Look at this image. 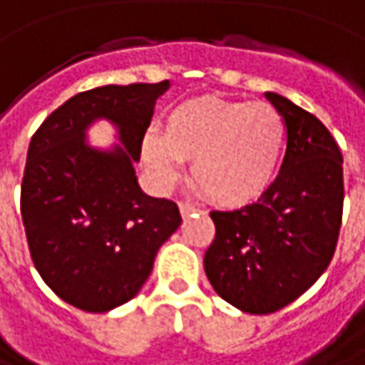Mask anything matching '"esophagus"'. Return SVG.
Listing matches in <instances>:
<instances>
[{
    "label": "esophagus",
    "mask_w": 365,
    "mask_h": 365,
    "mask_svg": "<svg viewBox=\"0 0 365 365\" xmlns=\"http://www.w3.org/2000/svg\"><path fill=\"white\" fill-rule=\"evenodd\" d=\"M197 210L193 207V205H189V203H180V216L182 218H189L191 214H195Z\"/></svg>",
    "instance_id": "34e87169"
}]
</instances>
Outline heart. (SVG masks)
<instances>
[{"label":"heart","instance_id":"b5f03b06","mask_svg":"<svg viewBox=\"0 0 365 365\" xmlns=\"http://www.w3.org/2000/svg\"><path fill=\"white\" fill-rule=\"evenodd\" d=\"M284 135V120L268 103L195 97L170 112L164 135L149 130L141 151L158 187H170L191 160V182L203 195L243 205L270 187Z\"/></svg>","mask_w":365,"mask_h":365}]
</instances>
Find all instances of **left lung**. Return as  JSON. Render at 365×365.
Returning <instances> with one entry per match:
<instances>
[{
  "label": "left lung",
  "instance_id": "1",
  "mask_svg": "<svg viewBox=\"0 0 365 365\" xmlns=\"http://www.w3.org/2000/svg\"><path fill=\"white\" fill-rule=\"evenodd\" d=\"M287 124L280 172L255 203L212 212L216 239L203 268L222 299L272 314L328 268L343 218V155L324 124L287 97L266 93Z\"/></svg>",
  "mask_w": 365,
  "mask_h": 365
}]
</instances>
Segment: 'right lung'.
<instances>
[{
  "instance_id": "1",
  "label": "right lung",
  "mask_w": 365,
  "mask_h": 365,
  "mask_svg": "<svg viewBox=\"0 0 365 365\" xmlns=\"http://www.w3.org/2000/svg\"><path fill=\"white\" fill-rule=\"evenodd\" d=\"M168 89L162 81L78 93L31 139L20 193L31 257L45 284L83 312L133 299L182 222L174 201L143 193L135 172L155 101ZM99 119L115 126L118 144L88 143Z\"/></svg>"
}]
</instances>
